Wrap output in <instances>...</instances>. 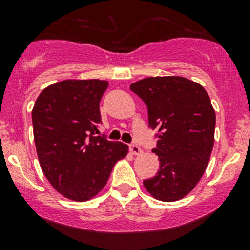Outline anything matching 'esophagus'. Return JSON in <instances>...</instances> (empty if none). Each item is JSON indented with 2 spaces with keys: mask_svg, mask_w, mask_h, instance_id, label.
<instances>
[{
  "mask_svg": "<svg viewBox=\"0 0 250 250\" xmlns=\"http://www.w3.org/2000/svg\"><path fill=\"white\" fill-rule=\"evenodd\" d=\"M129 150L133 155H140V153L143 152V150H141L139 146L135 145V144H133V145L129 146Z\"/></svg>",
  "mask_w": 250,
  "mask_h": 250,
  "instance_id": "esophagus-1",
  "label": "esophagus"
}]
</instances>
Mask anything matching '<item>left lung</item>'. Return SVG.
<instances>
[{
	"label": "left lung",
	"instance_id": "left-lung-1",
	"mask_svg": "<svg viewBox=\"0 0 250 250\" xmlns=\"http://www.w3.org/2000/svg\"><path fill=\"white\" fill-rule=\"evenodd\" d=\"M147 106L148 125L157 130L160 169L144 180L152 197L175 202L196 188L214 146L215 111L206 89L180 76L147 77L130 84Z\"/></svg>",
	"mask_w": 250,
	"mask_h": 250
}]
</instances>
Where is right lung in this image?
I'll use <instances>...</instances> for the list:
<instances>
[{
  "label": "right lung",
  "instance_id": "1",
  "mask_svg": "<svg viewBox=\"0 0 250 250\" xmlns=\"http://www.w3.org/2000/svg\"><path fill=\"white\" fill-rule=\"evenodd\" d=\"M107 85L100 80L60 81L42 90L32 109L42 172L58 192L76 202L95 197L128 153L125 144L97 135Z\"/></svg>",
  "mask_w": 250,
  "mask_h": 250
}]
</instances>
